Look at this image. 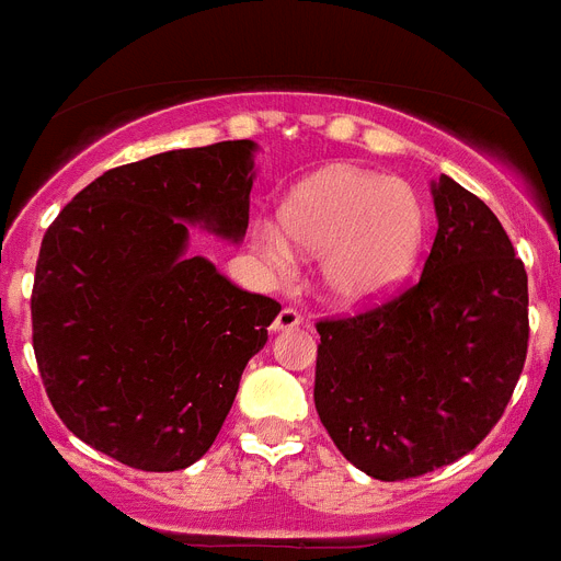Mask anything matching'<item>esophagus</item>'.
Segmentation results:
<instances>
[{
    "instance_id": "esophagus-1",
    "label": "esophagus",
    "mask_w": 561,
    "mask_h": 561,
    "mask_svg": "<svg viewBox=\"0 0 561 561\" xmlns=\"http://www.w3.org/2000/svg\"><path fill=\"white\" fill-rule=\"evenodd\" d=\"M302 324V313L296 308H290V305H285V308L276 313V319H273V331H294V328H299Z\"/></svg>"
}]
</instances>
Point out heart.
<instances>
[{
    "label": "heart",
    "mask_w": 561,
    "mask_h": 561,
    "mask_svg": "<svg viewBox=\"0 0 561 561\" xmlns=\"http://www.w3.org/2000/svg\"><path fill=\"white\" fill-rule=\"evenodd\" d=\"M425 216L413 187L336 164L302 182L282 205V228L259 222L256 251L276 267L294 262V241L322 256L328 288L342 302H374L416 265Z\"/></svg>",
    "instance_id": "heart-1"
}]
</instances>
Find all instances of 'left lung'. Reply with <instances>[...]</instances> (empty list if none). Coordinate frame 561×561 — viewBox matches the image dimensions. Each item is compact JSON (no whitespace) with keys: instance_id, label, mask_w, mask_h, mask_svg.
<instances>
[{"instance_id":"left-lung-1","label":"left lung","mask_w":561,"mask_h":561,"mask_svg":"<svg viewBox=\"0 0 561 561\" xmlns=\"http://www.w3.org/2000/svg\"><path fill=\"white\" fill-rule=\"evenodd\" d=\"M433 205L439 228L416 279L317 322L319 419L347 462L382 482L477 448L528 356V273L496 214L450 176Z\"/></svg>"}]
</instances>
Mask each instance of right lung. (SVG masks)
<instances>
[{
  "instance_id": "right-lung-1",
  "label": "right lung",
  "mask_w": 561,
  "mask_h": 561,
  "mask_svg": "<svg viewBox=\"0 0 561 561\" xmlns=\"http://www.w3.org/2000/svg\"><path fill=\"white\" fill-rule=\"evenodd\" d=\"M253 142L111 168L42 239L31 294L42 385L73 436L136 470L208 454L282 305L185 256L187 222L248 230Z\"/></svg>"
}]
</instances>
